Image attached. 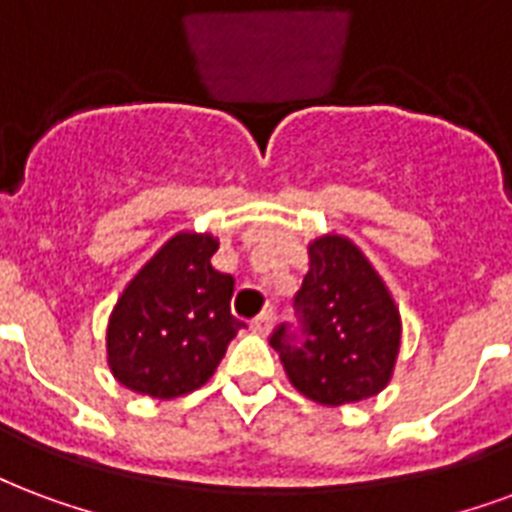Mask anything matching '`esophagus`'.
I'll use <instances>...</instances> for the list:
<instances>
[{
	"instance_id": "esophagus-1",
	"label": "esophagus",
	"mask_w": 512,
	"mask_h": 512,
	"mask_svg": "<svg viewBox=\"0 0 512 512\" xmlns=\"http://www.w3.org/2000/svg\"><path fill=\"white\" fill-rule=\"evenodd\" d=\"M249 328H252L257 336H268V333H271V328H274V314H271V312L257 314L255 320L249 323Z\"/></svg>"
}]
</instances>
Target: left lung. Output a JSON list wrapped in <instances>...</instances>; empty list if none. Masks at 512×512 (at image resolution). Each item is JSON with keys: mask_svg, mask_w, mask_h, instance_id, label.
Segmentation results:
<instances>
[{"mask_svg": "<svg viewBox=\"0 0 512 512\" xmlns=\"http://www.w3.org/2000/svg\"><path fill=\"white\" fill-rule=\"evenodd\" d=\"M309 271L295 295L306 339L285 325L271 336L290 385L314 404L342 407L388 388L401 350V314L385 279L352 238L323 233L306 246Z\"/></svg>", "mask_w": 512, "mask_h": 512, "instance_id": "left-lung-1", "label": "left lung"}]
</instances>
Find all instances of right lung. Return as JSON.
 Here are the masks:
<instances>
[{"label":"right lung","mask_w":512,"mask_h":512,"mask_svg":"<svg viewBox=\"0 0 512 512\" xmlns=\"http://www.w3.org/2000/svg\"><path fill=\"white\" fill-rule=\"evenodd\" d=\"M219 238L179 230L140 266L108 317V369L124 388L179 399L203 388L244 323L230 314L236 279L211 266Z\"/></svg>","instance_id":"right-lung-1"}]
</instances>
